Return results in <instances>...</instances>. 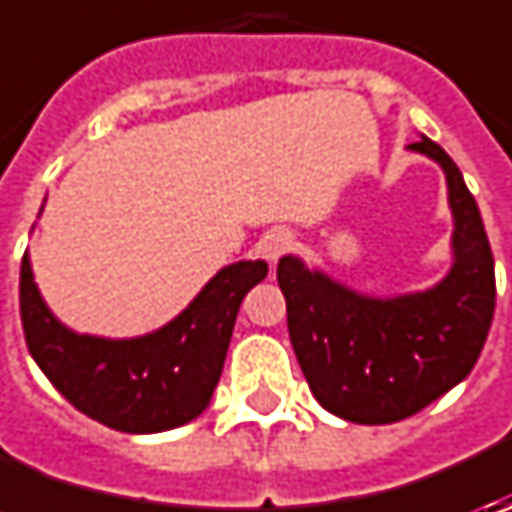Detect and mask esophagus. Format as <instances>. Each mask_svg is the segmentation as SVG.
Masks as SVG:
<instances>
[{"label": "esophagus", "instance_id": "34e87169", "mask_svg": "<svg viewBox=\"0 0 512 512\" xmlns=\"http://www.w3.org/2000/svg\"><path fill=\"white\" fill-rule=\"evenodd\" d=\"M290 247H293V233L287 227H273V230H267L265 236L259 239V253L265 256L267 262H273V265L285 256Z\"/></svg>", "mask_w": 512, "mask_h": 512}]
</instances>
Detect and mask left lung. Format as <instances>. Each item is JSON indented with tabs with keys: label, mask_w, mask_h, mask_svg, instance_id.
<instances>
[{
	"label": "left lung",
	"mask_w": 512,
	"mask_h": 512,
	"mask_svg": "<svg viewBox=\"0 0 512 512\" xmlns=\"http://www.w3.org/2000/svg\"><path fill=\"white\" fill-rule=\"evenodd\" d=\"M410 150L442 165L453 210V267L424 293L370 299L279 259L287 330L319 404L344 422L393 424L424 410L467 379L496 307L493 250L462 170L422 136Z\"/></svg>",
	"instance_id": "left-lung-1"
}]
</instances>
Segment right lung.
Segmentation results:
<instances>
[{"mask_svg":"<svg viewBox=\"0 0 512 512\" xmlns=\"http://www.w3.org/2000/svg\"><path fill=\"white\" fill-rule=\"evenodd\" d=\"M265 262L222 267L190 305L139 339L79 336L39 296L28 253L19 270V313L33 362L79 413L122 433H159L196 419L210 402L236 313Z\"/></svg>","mask_w":512,"mask_h":512,"instance_id":"1","label":"right lung"}]
</instances>
